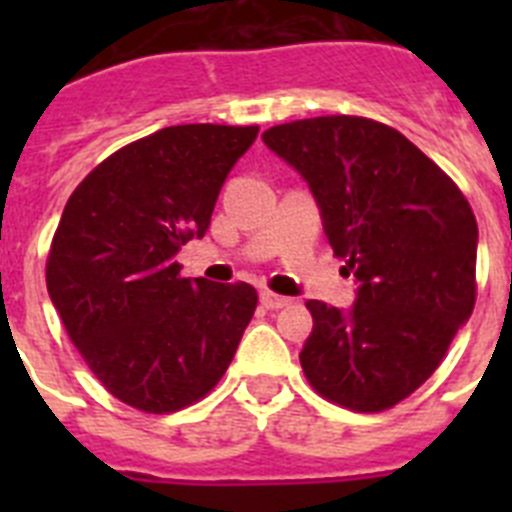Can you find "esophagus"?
Listing matches in <instances>:
<instances>
[{"label": "esophagus", "mask_w": 512, "mask_h": 512, "mask_svg": "<svg viewBox=\"0 0 512 512\" xmlns=\"http://www.w3.org/2000/svg\"><path fill=\"white\" fill-rule=\"evenodd\" d=\"M261 305H264L266 310H279V307L289 305V297L274 295V292H261Z\"/></svg>", "instance_id": "obj_1"}]
</instances>
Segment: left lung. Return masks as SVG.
<instances>
[{"instance_id":"obj_1","label":"left lung","mask_w":512,"mask_h":512,"mask_svg":"<svg viewBox=\"0 0 512 512\" xmlns=\"http://www.w3.org/2000/svg\"><path fill=\"white\" fill-rule=\"evenodd\" d=\"M261 138L305 176L330 248L361 282L348 312L305 302L302 372L341 408H395L436 372L474 310L472 207L418 146L369 117L284 122Z\"/></svg>"}]
</instances>
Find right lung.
<instances>
[{"instance_id":"right-lung-1","label":"right lung","mask_w":512,"mask_h":512,"mask_svg":"<svg viewBox=\"0 0 512 512\" xmlns=\"http://www.w3.org/2000/svg\"><path fill=\"white\" fill-rule=\"evenodd\" d=\"M259 125H174L133 140L74 189L45 284L94 377L140 413L200 402L223 379L259 295L184 279L176 251L210 225L217 194Z\"/></svg>"}]
</instances>
